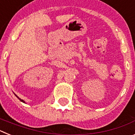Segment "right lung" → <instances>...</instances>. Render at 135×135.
I'll list each match as a JSON object with an SVG mask.
<instances>
[{"label": "right lung", "mask_w": 135, "mask_h": 135, "mask_svg": "<svg viewBox=\"0 0 135 135\" xmlns=\"http://www.w3.org/2000/svg\"><path fill=\"white\" fill-rule=\"evenodd\" d=\"M15 96H16V97H17V98H18V99H20V101H21V102H23V103H26V102H25V101H23V99H20V97H18V96H17V95H15Z\"/></svg>", "instance_id": "add662e5"}]
</instances>
